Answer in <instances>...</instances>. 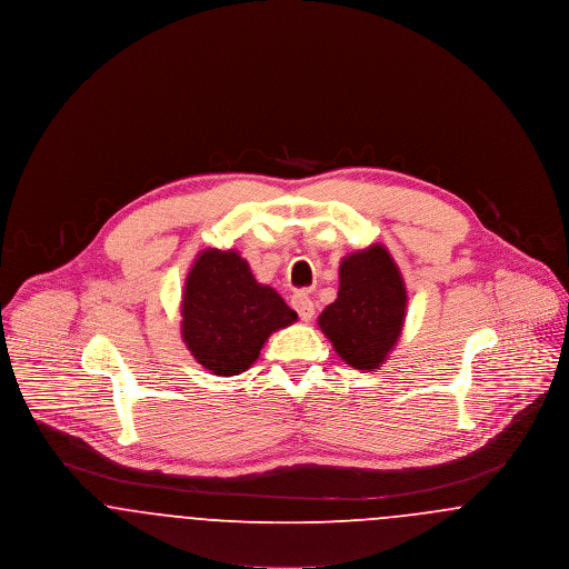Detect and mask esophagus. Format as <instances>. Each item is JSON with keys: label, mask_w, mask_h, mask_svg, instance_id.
Wrapping results in <instances>:
<instances>
[{"label": "esophagus", "mask_w": 569, "mask_h": 569, "mask_svg": "<svg viewBox=\"0 0 569 569\" xmlns=\"http://www.w3.org/2000/svg\"><path fill=\"white\" fill-rule=\"evenodd\" d=\"M292 307H295V311H297L298 318H300L302 322H309V320L313 318V313H316L313 300L309 298L307 292H297V295L292 297Z\"/></svg>", "instance_id": "34e87169"}]
</instances>
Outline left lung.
Segmentation results:
<instances>
[{
	"instance_id": "left-lung-1",
	"label": "left lung",
	"mask_w": 569,
	"mask_h": 569,
	"mask_svg": "<svg viewBox=\"0 0 569 569\" xmlns=\"http://www.w3.org/2000/svg\"><path fill=\"white\" fill-rule=\"evenodd\" d=\"M407 292L399 267L383 244L341 260L339 292L318 318L343 362L358 371L379 369L406 322Z\"/></svg>"
}]
</instances>
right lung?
<instances>
[{
  "label": "right lung",
  "instance_id": "right-lung-1",
  "mask_svg": "<svg viewBox=\"0 0 569 569\" xmlns=\"http://www.w3.org/2000/svg\"><path fill=\"white\" fill-rule=\"evenodd\" d=\"M181 316L191 356L223 378L247 371L272 332L298 320L271 286L256 281L234 249L198 253L186 279Z\"/></svg>",
  "mask_w": 569,
  "mask_h": 569
}]
</instances>
